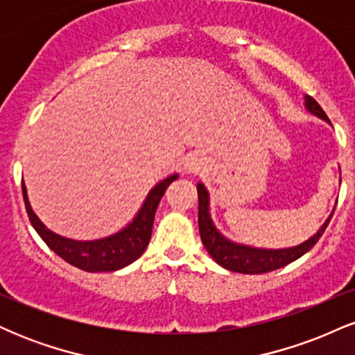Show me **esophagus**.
I'll return each instance as SVG.
<instances>
[{
    "instance_id": "esophagus-1",
    "label": "esophagus",
    "mask_w": 355,
    "mask_h": 355,
    "mask_svg": "<svg viewBox=\"0 0 355 355\" xmlns=\"http://www.w3.org/2000/svg\"><path fill=\"white\" fill-rule=\"evenodd\" d=\"M205 165H207L205 158H203L202 155H198V153H191L185 158V170L189 173L198 172V170H202Z\"/></svg>"
}]
</instances>
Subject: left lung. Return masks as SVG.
Segmentation results:
<instances>
[{
	"label": "left lung",
	"instance_id": "8db88e82",
	"mask_svg": "<svg viewBox=\"0 0 355 355\" xmlns=\"http://www.w3.org/2000/svg\"><path fill=\"white\" fill-rule=\"evenodd\" d=\"M305 108L311 115L320 118V120L327 121L329 118L325 115L324 110L317 103L312 96L305 95ZM198 191V230H200V237L203 245H205L207 252H209L211 259L222 266L223 268L237 274H266V272L277 270L282 268L294 260L300 259L304 254H307L311 248L319 242L325 229H327L329 222H331L334 210L331 211L327 220L320 225V229L304 240L302 243H297L294 247H284V248H263V247H254L247 245V243L234 242V240L227 239L225 235L215 227L214 220L210 215V193L205 189L202 182L197 183ZM337 205V202H336ZM336 209V207H334Z\"/></svg>",
	"mask_w": 355,
	"mask_h": 355
}]
</instances>
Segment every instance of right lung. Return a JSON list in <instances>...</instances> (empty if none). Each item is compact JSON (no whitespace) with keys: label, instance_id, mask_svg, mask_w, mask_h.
I'll use <instances>...</instances> for the list:
<instances>
[{"label":"right lung","instance_id":"right-lung-1","mask_svg":"<svg viewBox=\"0 0 355 355\" xmlns=\"http://www.w3.org/2000/svg\"><path fill=\"white\" fill-rule=\"evenodd\" d=\"M178 173H172L160 180L153 189H150L146 193L140 210L137 211L132 222H128L123 229H120L115 234L107 235L101 239L93 240H76L63 235L55 234L48 229L46 225L38 218L31 209L30 198H28L26 185L24 180L21 182L24 207H26L28 217H30L31 225L38 232L43 242L60 255L61 259L67 260L71 266L81 268L87 272H116L135 260L145 252L148 245L150 237H152V227L155 211H157L158 203L164 197L166 187L173 180H177Z\"/></svg>","mask_w":355,"mask_h":355}]
</instances>
